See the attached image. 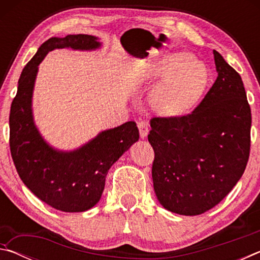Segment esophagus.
<instances>
[{"instance_id":"obj_1","label":"esophagus","mask_w":260,"mask_h":260,"mask_svg":"<svg viewBox=\"0 0 260 260\" xmlns=\"http://www.w3.org/2000/svg\"><path fill=\"white\" fill-rule=\"evenodd\" d=\"M139 132H140V138L146 139L149 134V126L146 121H140L138 124Z\"/></svg>"}]
</instances>
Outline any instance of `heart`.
Instances as JSON below:
<instances>
[{"mask_svg": "<svg viewBox=\"0 0 260 260\" xmlns=\"http://www.w3.org/2000/svg\"><path fill=\"white\" fill-rule=\"evenodd\" d=\"M155 77L166 78L152 88L149 105L153 112L164 117L179 116L195 107L210 81L208 67L189 52L178 54L157 69L143 70L139 73L138 82Z\"/></svg>", "mask_w": 260, "mask_h": 260, "instance_id": "1", "label": "heart"}]
</instances>
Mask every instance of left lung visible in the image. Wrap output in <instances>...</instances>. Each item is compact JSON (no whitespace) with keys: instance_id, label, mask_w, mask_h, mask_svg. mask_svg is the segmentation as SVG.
Listing matches in <instances>:
<instances>
[{"instance_id":"left-lung-1","label":"left lung","mask_w":260,"mask_h":260,"mask_svg":"<svg viewBox=\"0 0 260 260\" xmlns=\"http://www.w3.org/2000/svg\"><path fill=\"white\" fill-rule=\"evenodd\" d=\"M217 80L190 114L153 118V190L166 210L199 215L221 202L243 174L251 110L243 81L213 50Z\"/></svg>"}]
</instances>
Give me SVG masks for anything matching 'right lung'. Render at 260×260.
<instances>
[{"label":"right lung","mask_w":260,"mask_h":260,"mask_svg":"<svg viewBox=\"0 0 260 260\" xmlns=\"http://www.w3.org/2000/svg\"><path fill=\"white\" fill-rule=\"evenodd\" d=\"M102 47L94 35L50 38L24 68L11 104L10 150L17 172L38 199L63 212H85L99 203L110 167L138 142L139 129L134 121H127L101 131L73 150L52 147L34 120L33 93L39 65L55 49L94 51Z\"/></svg>","instance_id":"1"}]
</instances>
